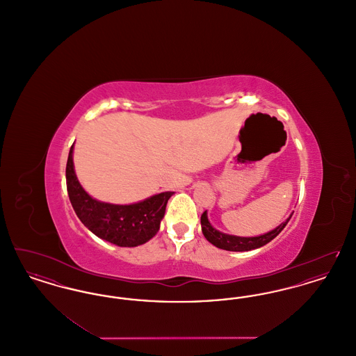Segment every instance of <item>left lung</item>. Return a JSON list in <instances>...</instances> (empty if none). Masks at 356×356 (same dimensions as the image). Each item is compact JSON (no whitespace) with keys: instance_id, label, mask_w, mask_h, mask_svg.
Returning <instances> with one entry per match:
<instances>
[{"instance_id":"1","label":"left lung","mask_w":356,"mask_h":356,"mask_svg":"<svg viewBox=\"0 0 356 356\" xmlns=\"http://www.w3.org/2000/svg\"><path fill=\"white\" fill-rule=\"evenodd\" d=\"M292 216V215H291ZM291 216L288 218L287 220L284 222H282L277 228H275L271 232L266 234V235H261V236L256 237H238V236H231V235H225V234H221L219 231H216L208 221L207 218V211L203 212L202 215V231H203V235L205 238L212 243L215 247L221 248V250H225V251H251L254 248H259V247H263L266 245L267 243H270L272 238L277 236L283 228L287 225L288 221L291 219Z\"/></svg>"}]
</instances>
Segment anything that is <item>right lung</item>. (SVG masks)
I'll use <instances>...</instances> for the list:
<instances>
[{
    "label": "right lung",
    "mask_w": 356,
    "mask_h": 356,
    "mask_svg": "<svg viewBox=\"0 0 356 356\" xmlns=\"http://www.w3.org/2000/svg\"><path fill=\"white\" fill-rule=\"evenodd\" d=\"M73 145L67 163L69 200L85 227L96 236L119 247H136L151 240L160 228L165 207L173 192H163L131 205L102 203L92 199L80 186L73 170Z\"/></svg>",
    "instance_id": "add662e5"
}]
</instances>
